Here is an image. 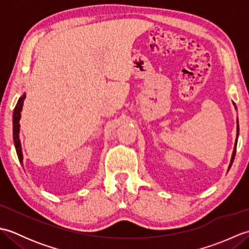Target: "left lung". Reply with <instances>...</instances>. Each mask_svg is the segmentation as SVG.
Masks as SVG:
<instances>
[{
    "label": "left lung",
    "mask_w": 249,
    "mask_h": 249,
    "mask_svg": "<svg viewBox=\"0 0 249 249\" xmlns=\"http://www.w3.org/2000/svg\"><path fill=\"white\" fill-rule=\"evenodd\" d=\"M234 107H235V105H234ZM235 109H236V107H235ZM236 123H237V125H236V139H235V142H234V149H233V152H232V156H231V160H230V165H229V168H228V171L230 170V168H231V166H232V162H233V160H234V156H235V152H236V144H237V137H239V121L236 120Z\"/></svg>",
    "instance_id": "obj_1"
}]
</instances>
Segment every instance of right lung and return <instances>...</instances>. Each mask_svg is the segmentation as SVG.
<instances>
[{"mask_svg":"<svg viewBox=\"0 0 249 249\" xmlns=\"http://www.w3.org/2000/svg\"><path fill=\"white\" fill-rule=\"evenodd\" d=\"M25 93H23L18 99V103L16 105V107L14 109V114H13V137H14V142H15V147H16V152H17V155L19 160L22 163L23 160V155H22V149H21V143H20V139H19V133H20V124L19 121L21 118V111H22L23 107V102L25 99Z\"/></svg>","mask_w":249,"mask_h":249,"instance_id":"obj_1","label":"right lung"}]
</instances>
